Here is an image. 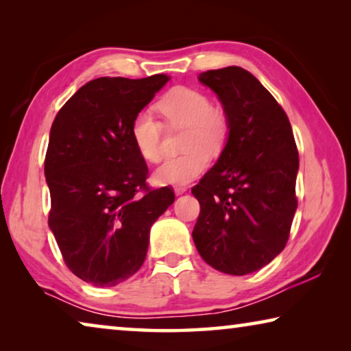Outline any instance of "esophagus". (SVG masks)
I'll use <instances>...</instances> for the list:
<instances>
[{
    "label": "esophagus",
    "mask_w": 351,
    "mask_h": 351,
    "mask_svg": "<svg viewBox=\"0 0 351 351\" xmlns=\"http://www.w3.org/2000/svg\"><path fill=\"white\" fill-rule=\"evenodd\" d=\"M187 192V187L186 186H176L175 187V193L176 195H182V193H186Z\"/></svg>",
    "instance_id": "obj_1"
}]
</instances>
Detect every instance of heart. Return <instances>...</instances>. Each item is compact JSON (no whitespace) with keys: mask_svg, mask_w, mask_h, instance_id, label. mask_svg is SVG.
Wrapping results in <instances>:
<instances>
[{"mask_svg":"<svg viewBox=\"0 0 351 351\" xmlns=\"http://www.w3.org/2000/svg\"><path fill=\"white\" fill-rule=\"evenodd\" d=\"M159 111L170 125L186 127L182 147L186 152L165 158L154 170V180L165 186H182L209 167L210 154H218L228 144L230 123L226 111L213 106L204 93L178 86L161 99ZM162 123L150 110L133 117L132 139L142 158L156 162L161 158Z\"/></svg>","mask_w":351,"mask_h":351,"instance_id":"b5f03b06","label":"heart"}]
</instances>
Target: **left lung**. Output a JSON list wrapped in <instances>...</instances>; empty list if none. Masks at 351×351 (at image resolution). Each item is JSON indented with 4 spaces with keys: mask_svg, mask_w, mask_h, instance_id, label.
Masks as SVG:
<instances>
[{
    "mask_svg": "<svg viewBox=\"0 0 351 351\" xmlns=\"http://www.w3.org/2000/svg\"><path fill=\"white\" fill-rule=\"evenodd\" d=\"M229 117L228 144L192 189L201 210L193 241L207 265L246 276L287 245L297 209L299 153L287 112L240 66L201 73Z\"/></svg>",
    "mask_w": 351,
    "mask_h": 351,
    "instance_id": "obj_1",
    "label": "left lung"
}]
</instances>
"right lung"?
Returning <instances> with one entry per match:
<instances>
[{"label":"right lung","mask_w":351,"mask_h":351,"mask_svg":"<svg viewBox=\"0 0 351 351\" xmlns=\"http://www.w3.org/2000/svg\"><path fill=\"white\" fill-rule=\"evenodd\" d=\"M169 80L94 79L52 122L45 159L49 229L68 268L94 287H116L139 271L153 223L175 201L169 187L148 189L132 139L133 117Z\"/></svg>","instance_id":"1"}]
</instances>
